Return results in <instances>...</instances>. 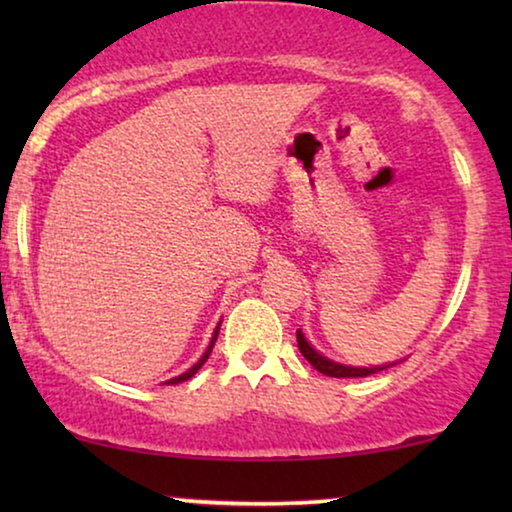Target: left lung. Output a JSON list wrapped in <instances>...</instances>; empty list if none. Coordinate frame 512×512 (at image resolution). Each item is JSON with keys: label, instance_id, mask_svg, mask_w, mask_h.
Instances as JSON below:
<instances>
[{"label": "left lung", "instance_id": "1", "mask_svg": "<svg viewBox=\"0 0 512 512\" xmlns=\"http://www.w3.org/2000/svg\"><path fill=\"white\" fill-rule=\"evenodd\" d=\"M296 338H298V349L300 354L305 356L307 361L312 363L314 368L319 370L321 375H328V377H368L373 373H380V370H387L389 366H375V368H352V366H342V363H335L331 359H326V356H321L317 349L310 347V342L305 340V335L296 331ZM391 366H396V363H391Z\"/></svg>", "mask_w": 512, "mask_h": 512}]
</instances>
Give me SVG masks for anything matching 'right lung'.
Masks as SVG:
<instances>
[{
    "label": "right lung",
    "instance_id": "right-lung-1",
    "mask_svg": "<svg viewBox=\"0 0 512 512\" xmlns=\"http://www.w3.org/2000/svg\"><path fill=\"white\" fill-rule=\"evenodd\" d=\"M216 335H219V326H216V331H214V338H212V342H209V347H207V352L205 354H202V359L198 361V363H195V366L193 368H188L186 370V373L184 375H179V377H172V380H167L165 384H181V382H186V380H191V377L195 375V373H198V370L202 368V363H205L207 359H209V354H212V347H214V342H216Z\"/></svg>",
    "mask_w": 512,
    "mask_h": 512
}]
</instances>
